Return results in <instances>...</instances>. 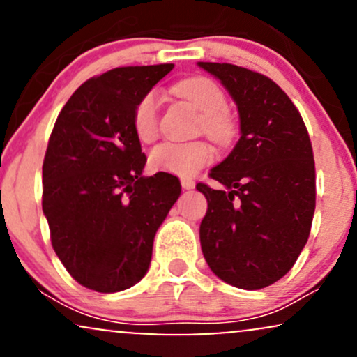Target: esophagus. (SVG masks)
I'll list each match as a JSON object with an SVG mask.
<instances>
[{"instance_id":"esophagus-1","label":"esophagus","mask_w":357,"mask_h":357,"mask_svg":"<svg viewBox=\"0 0 357 357\" xmlns=\"http://www.w3.org/2000/svg\"><path fill=\"white\" fill-rule=\"evenodd\" d=\"M181 186H183V190H192V188H195V181H192V179H190V178H183L181 179Z\"/></svg>"}]
</instances>
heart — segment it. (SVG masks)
I'll return each mask as SVG.
<instances>
[{
    "instance_id": "b5f03b06",
    "label": "heart",
    "mask_w": 357,
    "mask_h": 357,
    "mask_svg": "<svg viewBox=\"0 0 357 357\" xmlns=\"http://www.w3.org/2000/svg\"><path fill=\"white\" fill-rule=\"evenodd\" d=\"M178 96L195 105L202 116V130L213 141L225 144L235 136V121L227 112L228 102L215 82L206 77H192L174 87ZM132 127L142 142H153L159 132V97L147 92L134 107ZM213 159V147L206 141L162 142L149 154V165L155 171L178 176H192Z\"/></svg>"
}]
</instances>
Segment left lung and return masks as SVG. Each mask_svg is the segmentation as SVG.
<instances>
[{"mask_svg":"<svg viewBox=\"0 0 357 357\" xmlns=\"http://www.w3.org/2000/svg\"><path fill=\"white\" fill-rule=\"evenodd\" d=\"M238 107L240 139L198 183L208 202L199 225L206 264L233 287L258 290L294 267L315 210V165L304 121L289 96L261 73L231 63L198 61Z\"/></svg>","mask_w":357,"mask_h":357,"instance_id":"8db88e82","label":"left lung"}]
</instances>
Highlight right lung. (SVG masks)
<instances>
[{
	"label": "right lung",
	"instance_id": "add662e5",
	"mask_svg": "<svg viewBox=\"0 0 357 357\" xmlns=\"http://www.w3.org/2000/svg\"><path fill=\"white\" fill-rule=\"evenodd\" d=\"M173 63L119 67L82 84L53 126L43 161V215L56 257L102 294L136 285L158 228L181 195L169 173L144 176L134 107Z\"/></svg>",
	"mask_w": 357,
	"mask_h": 357
}]
</instances>
